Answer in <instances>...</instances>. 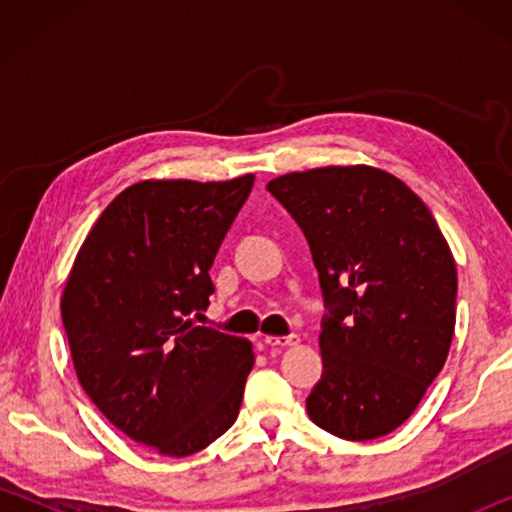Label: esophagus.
I'll list each match as a JSON object with an SVG mask.
<instances>
[{
  "mask_svg": "<svg viewBox=\"0 0 512 512\" xmlns=\"http://www.w3.org/2000/svg\"><path fill=\"white\" fill-rule=\"evenodd\" d=\"M300 339L296 334L289 336H264L266 348H291V345H298Z\"/></svg>",
  "mask_w": 512,
  "mask_h": 512,
  "instance_id": "obj_1",
  "label": "esophagus"
}]
</instances>
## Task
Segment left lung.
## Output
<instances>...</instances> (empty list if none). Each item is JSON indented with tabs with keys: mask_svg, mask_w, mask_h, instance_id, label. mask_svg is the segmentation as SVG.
I'll list each match as a JSON object with an SVG mask.
<instances>
[{
	"mask_svg": "<svg viewBox=\"0 0 512 512\" xmlns=\"http://www.w3.org/2000/svg\"><path fill=\"white\" fill-rule=\"evenodd\" d=\"M266 189L305 232L327 309L309 418L345 440L386 436L445 366L456 323L452 250L427 205L381 169H309Z\"/></svg>",
	"mask_w": 512,
	"mask_h": 512,
	"instance_id": "8db88e82",
	"label": "left lung"
}]
</instances>
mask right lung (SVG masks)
<instances>
[{
    "label": "right lung",
    "mask_w": 512,
    "mask_h": 512,
    "mask_svg": "<svg viewBox=\"0 0 512 512\" xmlns=\"http://www.w3.org/2000/svg\"><path fill=\"white\" fill-rule=\"evenodd\" d=\"M253 183L248 173L131 185L103 210L67 277L60 314L83 391L160 454L201 452L239 415L253 345L196 318Z\"/></svg>",
    "instance_id": "obj_1"
}]
</instances>
